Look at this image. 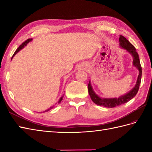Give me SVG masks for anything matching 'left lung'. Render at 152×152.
Wrapping results in <instances>:
<instances>
[{
	"instance_id": "8db88e82",
	"label": "left lung",
	"mask_w": 152,
	"mask_h": 152,
	"mask_svg": "<svg viewBox=\"0 0 152 152\" xmlns=\"http://www.w3.org/2000/svg\"><path fill=\"white\" fill-rule=\"evenodd\" d=\"M119 46L124 50H127V52L129 53L132 57H133V66L137 68L138 70V74L136 85L134 86V88L132 89L131 91H129L126 94L121 95L118 98H101L96 95L95 92L93 90L91 84V81H89L88 84V92L90 95L93 102L95 103L96 104L99 106H102L106 108H114L117 106L121 105L129 101L130 100L133 99L135 95H137L138 93V89H139V86L141 82V77H142V67L140 65L139 57H138V54L135 48L129 42L126 38L120 35L119 38Z\"/></svg>"
}]
</instances>
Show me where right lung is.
I'll return each instance as SVG.
<instances>
[{"mask_svg":"<svg viewBox=\"0 0 152 152\" xmlns=\"http://www.w3.org/2000/svg\"><path fill=\"white\" fill-rule=\"evenodd\" d=\"M32 40H33V39H32V38H28V39H27L26 41H25L21 45H20V46H19V47L18 48L17 50H16V51H15V53H14V55H13V56H12V59L13 58V57H14L15 55L16 54V53H18L19 51H20L21 50H22L23 48H24V47H25L27 45V44L29 42H31ZM63 95L62 96H61V98L59 99V101H58V102H57V104H59V103L61 102V101H62L63 100ZM56 104H57V103ZM53 107H54V106H51V107H50L49 108H48V110H45V111H44V112H48V111H49V110H50L51 109H52V108H53Z\"/></svg>","mask_w":152,"mask_h":152,"instance_id":"obj_1","label":"right lung"}]
</instances>
